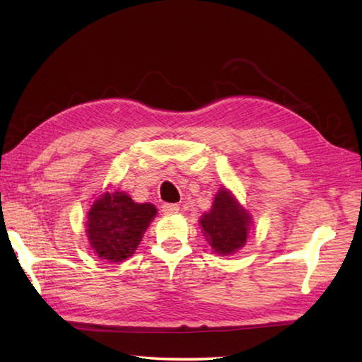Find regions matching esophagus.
<instances>
[{
    "label": "esophagus",
    "instance_id": "34e87169",
    "mask_svg": "<svg viewBox=\"0 0 362 362\" xmlns=\"http://www.w3.org/2000/svg\"><path fill=\"white\" fill-rule=\"evenodd\" d=\"M162 212H164L165 216H173V214L180 212V206L173 203H164L162 204Z\"/></svg>",
    "mask_w": 362,
    "mask_h": 362
}]
</instances>
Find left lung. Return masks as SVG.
Returning a JSON list of instances; mask_svg holds the SVG:
<instances>
[{"label":"left lung","instance_id":"obj_1","mask_svg":"<svg viewBox=\"0 0 362 362\" xmlns=\"http://www.w3.org/2000/svg\"><path fill=\"white\" fill-rule=\"evenodd\" d=\"M200 225L214 252L231 255L245 245L250 216L240 208L230 192L220 189L214 198L212 209L200 218Z\"/></svg>","mask_w":362,"mask_h":362}]
</instances>
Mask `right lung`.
Returning a JSON list of instances; mask_svg holds the SVG:
<instances>
[{
    "mask_svg": "<svg viewBox=\"0 0 362 362\" xmlns=\"http://www.w3.org/2000/svg\"><path fill=\"white\" fill-rule=\"evenodd\" d=\"M156 208L139 204L124 192L101 195L87 216V238L101 259L120 262L136 252Z\"/></svg>",
    "mask_w": 362,
    "mask_h": 362,
    "instance_id": "add662e5",
    "label": "right lung"
}]
</instances>
